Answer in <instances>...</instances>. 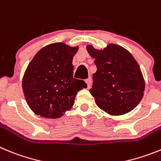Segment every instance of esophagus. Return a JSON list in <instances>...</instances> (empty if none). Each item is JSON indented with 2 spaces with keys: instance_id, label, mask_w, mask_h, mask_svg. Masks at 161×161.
Here are the masks:
<instances>
[{
  "instance_id": "obj_1",
  "label": "esophagus",
  "mask_w": 161,
  "mask_h": 161,
  "mask_svg": "<svg viewBox=\"0 0 161 161\" xmlns=\"http://www.w3.org/2000/svg\"><path fill=\"white\" fill-rule=\"evenodd\" d=\"M85 82H86L87 87H88V88H90L91 85H92V80H91V77H88V79L85 80Z\"/></svg>"
}]
</instances>
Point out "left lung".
Returning <instances> with one entry per match:
<instances>
[{"label": "left lung", "mask_w": 161, "mask_h": 161, "mask_svg": "<svg viewBox=\"0 0 161 161\" xmlns=\"http://www.w3.org/2000/svg\"><path fill=\"white\" fill-rule=\"evenodd\" d=\"M87 50L95 58L97 68L89 90L97 106L115 116L132 111L141 101L144 90V78L133 57L114 44L104 50L88 45Z\"/></svg>", "instance_id": "1"}]
</instances>
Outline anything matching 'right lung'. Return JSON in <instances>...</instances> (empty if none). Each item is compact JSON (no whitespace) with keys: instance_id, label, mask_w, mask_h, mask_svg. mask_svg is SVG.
<instances>
[{"instance_id":"1","label":"right lung","mask_w":161,"mask_h":161,"mask_svg":"<svg viewBox=\"0 0 161 161\" xmlns=\"http://www.w3.org/2000/svg\"><path fill=\"white\" fill-rule=\"evenodd\" d=\"M78 47L53 43L41 48L28 66L22 81L24 94L31 109L45 118L63 116L74 104L78 91L87 88L73 78V56Z\"/></svg>"}]
</instances>
